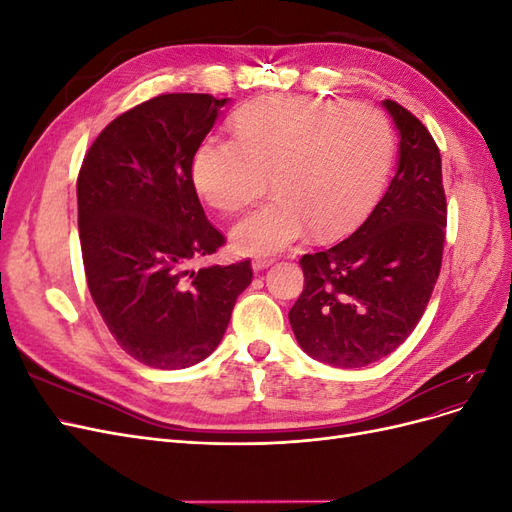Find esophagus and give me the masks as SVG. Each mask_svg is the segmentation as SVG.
Here are the masks:
<instances>
[{
	"label": "esophagus",
	"mask_w": 512,
	"mask_h": 512,
	"mask_svg": "<svg viewBox=\"0 0 512 512\" xmlns=\"http://www.w3.org/2000/svg\"><path fill=\"white\" fill-rule=\"evenodd\" d=\"M271 265H273V258H254V260H252L254 271H262V269H267V267H271Z\"/></svg>",
	"instance_id": "1"
}]
</instances>
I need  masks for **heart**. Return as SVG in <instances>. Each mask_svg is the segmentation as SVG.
Masks as SVG:
<instances>
[{
  "label": "heart",
  "instance_id": "b5f03b06",
  "mask_svg": "<svg viewBox=\"0 0 512 512\" xmlns=\"http://www.w3.org/2000/svg\"><path fill=\"white\" fill-rule=\"evenodd\" d=\"M235 141L205 138L194 153L196 192L222 213L237 211L265 190L273 196L232 228L245 254H273L312 228L337 235L359 222L386 181L393 128L365 102L309 96L245 106L232 126Z\"/></svg>",
  "mask_w": 512,
  "mask_h": 512
}]
</instances>
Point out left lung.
Here are the masks:
<instances>
[{
    "mask_svg": "<svg viewBox=\"0 0 512 512\" xmlns=\"http://www.w3.org/2000/svg\"><path fill=\"white\" fill-rule=\"evenodd\" d=\"M399 130V166L369 218L327 250L305 254L288 312L299 346L335 367H363L406 342L438 282L446 237L440 149L408 108L384 100Z\"/></svg>",
    "mask_w": 512,
    "mask_h": 512,
    "instance_id": "8db88e82",
    "label": "left lung"
}]
</instances>
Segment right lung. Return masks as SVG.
<instances>
[{
	"label": "right lung",
	"instance_id": "1",
	"mask_svg": "<svg viewBox=\"0 0 512 512\" xmlns=\"http://www.w3.org/2000/svg\"><path fill=\"white\" fill-rule=\"evenodd\" d=\"M228 98L162 94L98 134L76 181L87 286L115 342L156 369L218 348L252 262L200 265L226 243L192 181L194 153Z\"/></svg>",
	"mask_w": 512,
	"mask_h": 512
}]
</instances>
